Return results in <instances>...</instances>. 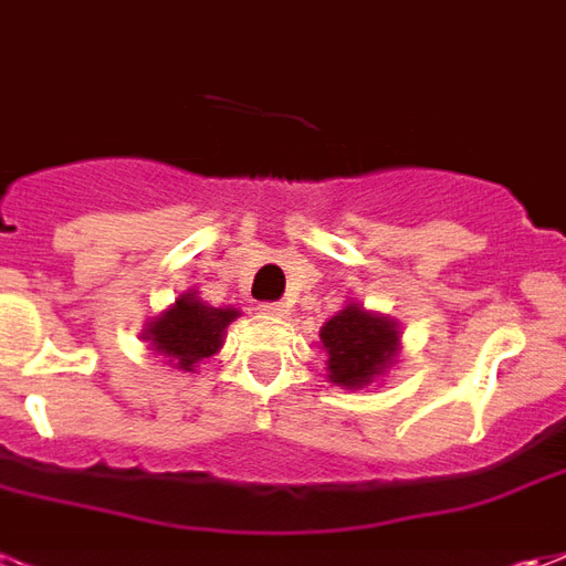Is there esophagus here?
I'll return each mask as SVG.
<instances>
[{"mask_svg": "<svg viewBox=\"0 0 566 566\" xmlns=\"http://www.w3.org/2000/svg\"><path fill=\"white\" fill-rule=\"evenodd\" d=\"M259 311H262L264 316H286L290 314V304L286 302H262L259 304Z\"/></svg>", "mask_w": 566, "mask_h": 566, "instance_id": "esophagus-1", "label": "esophagus"}]
</instances>
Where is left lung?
I'll list each match as a JSON object with an SVG mask.
<instances>
[{"label": "left lung", "mask_w": 566, "mask_h": 566, "mask_svg": "<svg viewBox=\"0 0 566 566\" xmlns=\"http://www.w3.org/2000/svg\"><path fill=\"white\" fill-rule=\"evenodd\" d=\"M319 340L328 354V378L338 387H366L399 350L396 326L363 307H347L332 316Z\"/></svg>", "instance_id": "left-lung-1"}]
</instances>
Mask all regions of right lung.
Wrapping results in <instances>:
<instances>
[{
    "label": "right lung",
    "instance_id": "right-lung-1",
    "mask_svg": "<svg viewBox=\"0 0 566 566\" xmlns=\"http://www.w3.org/2000/svg\"><path fill=\"white\" fill-rule=\"evenodd\" d=\"M238 316L234 307H207L195 295H182L176 307L148 323L146 338L151 347L164 354L176 368L191 371L200 359L212 356L222 347V332Z\"/></svg>",
    "mask_w": 566,
    "mask_h": 566
}]
</instances>
